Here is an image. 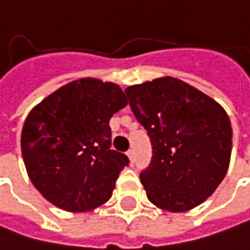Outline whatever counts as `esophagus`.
<instances>
[{"mask_svg":"<svg viewBox=\"0 0 250 250\" xmlns=\"http://www.w3.org/2000/svg\"><path fill=\"white\" fill-rule=\"evenodd\" d=\"M127 155H128L130 161L134 163V160H136V153H134V150H128V151H127Z\"/></svg>","mask_w":250,"mask_h":250,"instance_id":"1","label":"esophagus"}]
</instances>
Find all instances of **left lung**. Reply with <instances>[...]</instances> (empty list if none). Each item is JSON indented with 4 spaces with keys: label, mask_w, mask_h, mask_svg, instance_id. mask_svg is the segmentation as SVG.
I'll use <instances>...</instances> for the list:
<instances>
[{
    "label": "left lung",
    "mask_w": 250,
    "mask_h": 250,
    "mask_svg": "<svg viewBox=\"0 0 250 250\" xmlns=\"http://www.w3.org/2000/svg\"><path fill=\"white\" fill-rule=\"evenodd\" d=\"M125 92L151 141V161L140 174L147 198L169 212L202 204L229 167L232 127L227 111L209 96L169 76Z\"/></svg>",
    "instance_id": "8db88e82"
}]
</instances>
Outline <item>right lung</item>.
<instances>
[{
    "mask_svg": "<svg viewBox=\"0 0 250 250\" xmlns=\"http://www.w3.org/2000/svg\"><path fill=\"white\" fill-rule=\"evenodd\" d=\"M127 104L110 82L79 79L42 100L21 134L25 167L38 191L53 205L84 212L111 197L128 157L111 150V116Z\"/></svg>",
    "mask_w": 250,
    "mask_h": 250,
    "instance_id": "obj_1",
    "label": "right lung"
}]
</instances>
